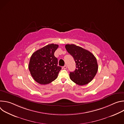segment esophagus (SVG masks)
Instances as JSON below:
<instances>
[{
  "label": "esophagus",
  "mask_w": 124,
  "mask_h": 124,
  "mask_svg": "<svg viewBox=\"0 0 124 124\" xmlns=\"http://www.w3.org/2000/svg\"><path fill=\"white\" fill-rule=\"evenodd\" d=\"M63 68L64 69H67V66H66V65H65V66H64L63 67Z\"/></svg>",
  "instance_id": "esophagus-1"
}]
</instances>
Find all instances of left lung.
Here are the masks:
<instances>
[{"label": "left lung", "mask_w": 124, "mask_h": 124, "mask_svg": "<svg viewBox=\"0 0 124 124\" xmlns=\"http://www.w3.org/2000/svg\"><path fill=\"white\" fill-rule=\"evenodd\" d=\"M65 48L76 63L75 71L70 73V79L79 85H84L91 82L98 69L95 56L89 51L74 44H67Z\"/></svg>", "instance_id": "obj_1"}]
</instances>
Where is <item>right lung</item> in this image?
Segmentation results:
<instances>
[{
	"instance_id": "1",
	"label": "right lung",
	"mask_w": 124,
	"mask_h": 124,
	"mask_svg": "<svg viewBox=\"0 0 124 124\" xmlns=\"http://www.w3.org/2000/svg\"><path fill=\"white\" fill-rule=\"evenodd\" d=\"M58 47L49 44L34 52L30 57L28 68L33 79L41 84H47L56 79L61 67L54 54Z\"/></svg>"
}]
</instances>
